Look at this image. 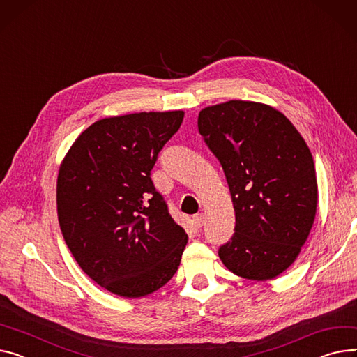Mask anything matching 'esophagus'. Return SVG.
Segmentation results:
<instances>
[{
  "instance_id": "1",
  "label": "esophagus",
  "mask_w": 357,
  "mask_h": 357,
  "mask_svg": "<svg viewBox=\"0 0 357 357\" xmlns=\"http://www.w3.org/2000/svg\"><path fill=\"white\" fill-rule=\"evenodd\" d=\"M194 224L197 228H201L204 225V215L202 213H197V215L194 217Z\"/></svg>"
}]
</instances>
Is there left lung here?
Masks as SVG:
<instances>
[{"label": "left lung", "mask_w": 357, "mask_h": 357, "mask_svg": "<svg viewBox=\"0 0 357 357\" xmlns=\"http://www.w3.org/2000/svg\"><path fill=\"white\" fill-rule=\"evenodd\" d=\"M198 129L222 166L235 211V232L220 247L221 261L247 280L275 278L294 263L316 218L310 149L289 119L264 103L205 107Z\"/></svg>", "instance_id": "obj_1"}]
</instances>
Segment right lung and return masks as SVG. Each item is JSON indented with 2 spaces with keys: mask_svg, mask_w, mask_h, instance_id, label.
Returning a JSON list of instances; mask_svg holds the SVG:
<instances>
[{
  "mask_svg": "<svg viewBox=\"0 0 357 357\" xmlns=\"http://www.w3.org/2000/svg\"><path fill=\"white\" fill-rule=\"evenodd\" d=\"M182 119V110L102 119L75 140L60 165L64 241L82 270L116 296H148L179 267L188 235L169 215L151 171Z\"/></svg>",
  "mask_w": 357,
  "mask_h": 357,
  "instance_id": "add662e5",
  "label": "right lung"
}]
</instances>
